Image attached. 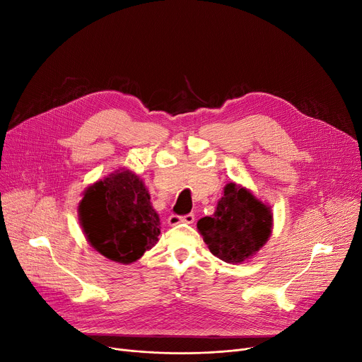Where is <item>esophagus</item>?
I'll return each mask as SVG.
<instances>
[{"mask_svg": "<svg viewBox=\"0 0 362 362\" xmlns=\"http://www.w3.org/2000/svg\"><path fill=\"white\" fill-rule=\"evenodd\" d=\"M194 220H195V216H194L192 213L186 214V216L171 214V216L167 218V223H168L170 226H176V225H179V223H187V225H191V223H194Z\"/></svg>", "mask_w": 362, "mask_h": 362, "instance_id": "34e87169", "label": "esophagus"}]
</instances>
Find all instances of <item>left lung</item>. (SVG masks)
Listing matches in <instances>:
<instances>
[{"label": "left lung", "mask_w": 362, "mask_h": 362, "mask_svg": "<svg viewBox=\"0 0 362 362\" xmlns=\"http://www.w3.org/2000/svg\"><path fill=\"white\" fill-rule=\"evenodd\" d=\"M197 228L216 257L237 264L257 255L268 243L274 214L245 186L230 182L223 187L214 213L199 218Z\"/></svg>", "instance_id": "8db88e82"}]
</instances>
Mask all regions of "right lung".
I'll return each mask as SVG.
<instances>
[{
  "label": "right lung",
  "instance_id": "1",
  "mask_svg": "<svg viewBox=\"0 0 362 362\" xmlns=\"http://www.w3.org/2000/svg\"><path fill=\"white\" fill-rule=\"evenodd\" d=\"M78 220L88 244L122 264L142 257L161 232L144 180L125 167L86 187L78 204Z\"/></svg>",
  "mask_w": 362,
  "mask_h": 362
}]
</instances>
